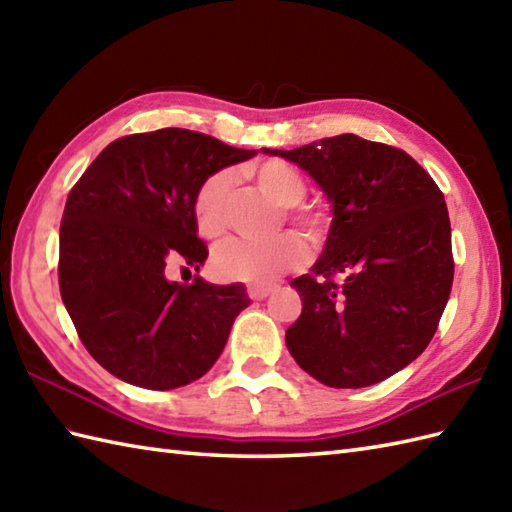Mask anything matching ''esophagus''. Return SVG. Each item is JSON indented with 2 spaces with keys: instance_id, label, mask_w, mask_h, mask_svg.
Listing matches in <instances>:
<instances>
[{
  "instance_id": "34e87169",
  "label": "esophagus",
  "mask_w": 512,
  "mask_h": 512,
  "mask_svg": "<svg viewBox=\"0 0 512 512\" xmlns=\"http://www.w3.org/2000/svg\"><path fill=\"white\" fill-rule=\"evenodd\" d=\"M273 290H275L273 286H257V284H253V286H248V297L253 299V301H262V299H266Z\"/></svg>"
}]
</instances>
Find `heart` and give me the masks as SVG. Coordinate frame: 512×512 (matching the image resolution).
<instances>
[{
  "label": "heart",
  "mask_w": 512,
  "mask_h": 512,
  "mask_svg": "<svg viewBox=\"0 0 512 512\" xmlns=\"http://www.w3.org/2000/svg\"><path fill=\"white\" fill-rule=\"evenodd\" d=\"M257 187L270 200L284 206L286 220L297 224L312 242H321L328 233V215L314 206H301L308 182L303 173L281 160L262 162L255 171ZM231 189L228 171H217L206 178L193 198L195 228L204 239H217L226 231V200ZM308 262V244L297 233H279L264 242L253 239H228L211 255L215 277L246 284H268Z\"/></svg>",
  "instance_id": "heart-1"
}]
</instances>
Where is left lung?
Returning a JSON list of instances; mask_svg holds the SVG:
<instances>
[{
	"label": "left lung",
	"mask_w": 512,
	"mask_h": 512,
	"mask_svg": "<svg viewBox=\"0 0 512 512\" xmlns=\"http://www.w3.org/2000/svg\"><path fill=\"white\" fill-rule=\"evenodd\" d=\"M332 204L310 275L292 279L301 317L286 345L303 372L336 389L376 385L424 352L453 284L451 224L438 184L402 149L354 134L297 149Z\"/></svg>",
	"instance_id": "1"
}]
</instances>
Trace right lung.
Wrapping results in <instances>:
<instances>
[{
    "label": "right lung",
    "instance_id": "obj_1",
    "mask_svg": "<svg viewBox=\"0 0 512 512\" xmlns=\"http://www.w3.org/2000/svg\"><path fill=\"white\" fill-rule=\"evenodd\" d=\"M253 156L167 127L114 140L74 184L59 233L61 299L85 350L116 378L176 389L220 358L246 288L167 273L200 270L209 255L193 220L200 184Z\"/></svg>",
    "mask_w": 512,
    "mask_h": 512
}]
</instances>
